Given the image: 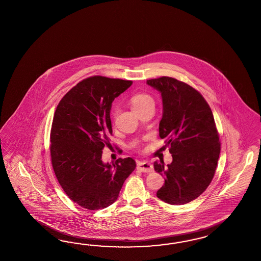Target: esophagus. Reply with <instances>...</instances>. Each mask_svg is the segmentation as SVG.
<instances>
[{"label":"esophagus","mask_w":261,"mask_h":261,"mask_svg":"<svg viewBox=\"0 0 261 261\" xmlns=\"http://www.w3.org/2000/svg\"><path fill=\"white\" fill-rule=\"evenodd\" d=\"M138 170L142 172H151L153 171V166L147 161H140L137 166Z\"/></svg>","instance_id":"34e87169"}]
</instances>
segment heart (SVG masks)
<instances>
[{"instance_id": "heart-1", "label": "heart", "mask_w": 261, "mask_h": 261, "mask_svg": "<svg viewBox=\"0 0 261 261\" xmlns=\"http://www.w3.org/2000/svg\"><path fill=\"white\" fill-rule=\"evenodd\" d=\"M150 102H153V100L150 96L146 95V94H137V95L133 96L131 99V106L134 110L142 108Z\"/></svg>"}]
</instances>
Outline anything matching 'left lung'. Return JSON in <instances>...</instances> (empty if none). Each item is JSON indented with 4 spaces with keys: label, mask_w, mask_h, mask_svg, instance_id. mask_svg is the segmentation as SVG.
<instances>
[{
    "label": "left lung",
    "mask_w": 261,
    "mask_h": 261,
    "mask_svg": "<svg viewBox=\"0 0 261 261\" xmlns=\"http://www.w3.org/2000/svg\"><path fill=\"white\" fill-rule=\"evenodd\" d=\"M160 92L162 119L159 137L171 145L172 162L153 163L165 176L156 196L170 204H184L199 197L210 186L221 152L219 134L208 103L196 89L172 77L147 80Z\"/></svg>",
    "instance_id": "left-lung-1"
}]
</instances>
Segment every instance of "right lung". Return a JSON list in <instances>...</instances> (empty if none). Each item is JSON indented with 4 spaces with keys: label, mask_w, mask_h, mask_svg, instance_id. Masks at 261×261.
Here are the masks:
<instances>
[{
    "label": "right lung",
    "mask_w": 261,
    "mask_h": 261,
    "mask_svg": "<svg viewBox=\"0 0 261 261\" xmlns=\"http://www.w3.org/2000/svg\"><path fill=\"white\" fill-rule=\"evenodd\" d=\"M132 83L89 77L58 103L51 124V164L65 193L84 208L102 210L114 203L136 168L131 158L112 164L102 160L103 148L111 146L112 102Z\"/></svg>",
    "instance_id": "obj_1"
}]
</instances>
